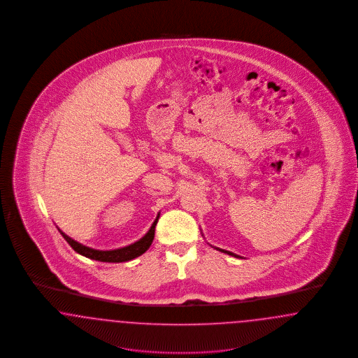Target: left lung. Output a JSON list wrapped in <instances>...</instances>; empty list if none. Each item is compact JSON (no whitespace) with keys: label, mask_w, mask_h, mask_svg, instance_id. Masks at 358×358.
<instances>
[{"label":"left lung","mask_w":358,"mask_h":358,"mask_svg":"<svg viewBox=\"0 0 358 358\" xmlns=\"http://www.w3.org/2000/svg\"><path fill=\"white\" fill-rule=\"evenodd\" d=\"M215 249H217V250H220V252H222V253H228L229 256H233V257H240V256H237V255H234V253H231V252H228V250H224V249H218V248H215Z\"/></svg>","instance_id":"obj_1"}]
</instances>
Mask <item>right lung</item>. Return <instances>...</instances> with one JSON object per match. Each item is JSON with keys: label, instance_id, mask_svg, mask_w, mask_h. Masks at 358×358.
<instances>
[{"label": "right lung", "instance_id": "right-lung-1", "mask_svg": "<svg viewBox=\"0 0 358 358\" xmlns=\"http://www.w3.org/2000/svg\"><path fill=\"white\" fill-rule=\"evenodd\" d=\"M158 217L159 215H157V218L152 224L150 229L143 236V238H140L138 241H136L131 245L120 248V249H115V250H96V249H92V248L85 246L83 243L74 241L69 236H66L62 230H58L62 234V237L66 240V243H69L74 249V252H77L81 256H85V257L90 258V259L101 261V262H125L129 259L141 256L149 249V246L152 245L153 238H155V229H156V225H157Z\"/></svg>", "mask_w": 358, "mask_h": 358}]
</instances>
